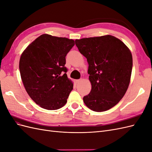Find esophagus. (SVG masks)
<instances>
[{"label": "esophagus", "mask_w": 152, "mask_h": 152, "mask_svg": "<svg viewBox=\"0 0 152 152\" xmlns=\"http://www.w3.org/2000/svg\"><path fill=\"white\" fill-rule=\"evenodd\" d=\"M82 80V79H78V80H75V82H76V83H79V82L80 81Z\"/></svg>", "instance_id": "1"}]
</instances>
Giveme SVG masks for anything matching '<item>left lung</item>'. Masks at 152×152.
Masks as SVG:
<instances>
[{
    "instance_id": "1",
    "label": "left lung",
    "mask_w": 152,
    "mask_h": 152,
    "mask_svg": "<svg viewBox=\"0 0 152 152\" xmlns=\"http://www.w3.org/2000/svg\"><path fill=\"white\" fill-rule=\"evenodd\" d=\"M75 45L89 64L92 88L84 102L94 112L107 111L120 102L129 87L132 68L130 50L109 35L77 39Z\"/></svg>"
}]
</instances>
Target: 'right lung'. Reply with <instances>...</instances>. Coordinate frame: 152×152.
<instances>
[{
    "mask_svg": "<svg viewBox=\"0 0 152 152\" xmlns=\"http://www.w3.org/2000/svg\"><path fill=\"white\" fill-rule=\"evenodd\" d=\"M74 40L43 34L22 53L20 72L30 97L40 107L49 110L63 107L73 89L68 79L66 56Z\"/></svg>",
    "mask_w": 152,
    "mask_h": 152,
    "instance_id": "right-lung-1",
    "label": "right lung"
}]
</instances>
